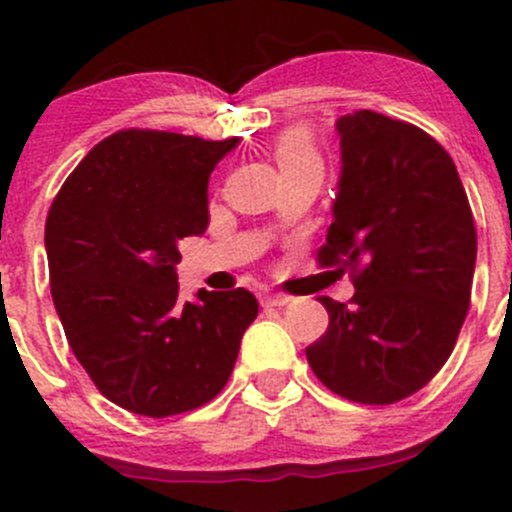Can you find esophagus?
<instances>
[{
    "mask_svg": "<svg viewBox=\"0 0 512 512\" xmlns=\"http://www.w3.org/2000/svg\"><path fill=\"white\" fill-rule=\"evenodd\" d=\"M260 304L262 307H285V304H289V297L287 294H277V292H262Z\"/></svg>",
    "mask_w": 512,
    "mask_h": 512,
    "instance_id": "obj_1",
    "label": "esophagus"
}]
</instances>
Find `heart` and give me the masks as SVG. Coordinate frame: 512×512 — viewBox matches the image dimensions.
<instances>
[{
  "label": "heart",
  "mask_w": 512,
  "mask_h": 512,
  "mask_svg": "<svg viewBox=\"0 0 512 512\" xmlns=\"http://www.w3.org/2000/svg\"><path fill=\"white\" fill-rule=\"evenodd\" d=\"M275 160L280 165L282 175L297 173V170L304 168L322 170V156H319L312 136L302 128H292V131H285L277 138Z\"/></svg>",
  "instance_id": "b5f03b06"
}]
</instances>
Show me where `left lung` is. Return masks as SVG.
I'll use <instances>...</instances> for the list:
<instances>
[{"instance_id":"obj_1","label":"left lung","mask_w":512,"mask_h":512,"mask_svg":"<svg viewBox=\"0 0 512 512\" xmlns=\"http://www.w3.org/2000/svg\"><path fill=\"white\" fill-rule=\"evenodd\" d=\"M342 175L319 262L352 270L349 304L307 347L317 379L359 404H394L438 374L471 304L478 237L456 163L411 123L376 111L337 121Z\"/></svg>"}]
</instances>
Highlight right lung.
<instances>
[{
    "label": "right lung",
    "instance_id": "1",
    "mask_svg": "<svg viewBox=\"0 0 512 512\" xmlns=\"http://www.w3.org/2000/svg\"><path fill=\"white\" fill-rule=\"evenodd\" d=\"M240 138L128 128L103 138L46 218L51 299L79 364L108 401L163 418L223 391L245 329L247 289L180 302V240L210 223L208 180Z\"/></svg>",
    "mask_w": 512,
    "mask_h": 512
}]
</instances>
